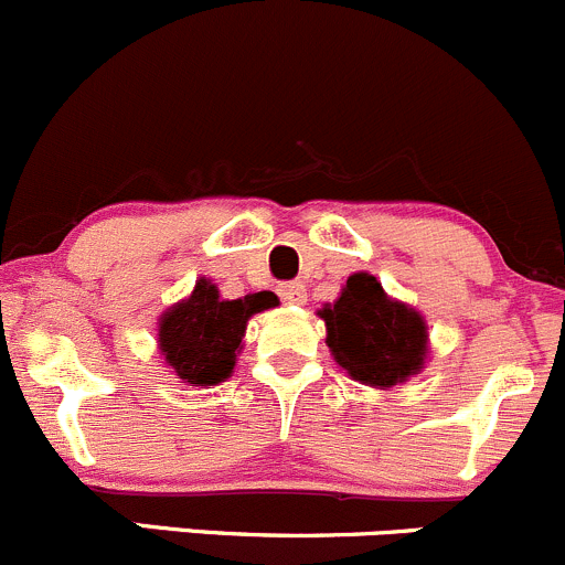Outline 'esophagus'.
<instances>
[{"instance_id": "esophagus-1", "label": "esophagus", "mask_w": 565, "mask_h": 565, "mask_svg": "<svg viewBox=\"0 0 565 565\" xmlns=\"http://www.w3.org/2000/svg\"><path fill=\"white\" fill-rule=\"evenodd\" d=\"M278 295H281V300L287 306H303L306 298H309V295H306V287L300 281L284 284V287L278 289Z\"/></svg>"}]
</instances>
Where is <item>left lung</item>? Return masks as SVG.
I'll list each match as a JSON object with an SVG mask.
<instances>
[{"mask_svg": "<svg viewBox=\"0 0 565 565\" xmlns=\"http://www.w3.org/2000/svg\"><path fill=\"white\" fill-rule=\"evenodd\" d=\"M324 344L352 380L388 391L424 372L429 328L418 309L391 298L377 276L352 273L333 303L317 311Z\"/></svg>", "mask_w": 565, "mask_h": 565, "instance_id": "8db88e82", "label": "left lung"}]
</instances>
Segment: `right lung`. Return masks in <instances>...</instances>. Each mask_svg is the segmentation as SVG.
Listing matches in <instances>:
<instances>
[{
    "instance_id": "right-lung-1",
    "label": "right lung",
    "mask_w": 565,
    "mask_h": 565,
    "mask_svg": "<svg viewBox=\"0 0 565 565\" xmlns=\"http://www.w3.org/2000/svg\"><path fill=\"white\" fill-rule=\"evenodd\" d=\"M278 306L273 292L224 300L210 278L158 317V352L185 385H218L232 377L248 319Z\"/></svg>"
}]
</instances>
